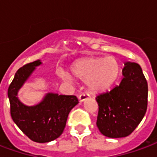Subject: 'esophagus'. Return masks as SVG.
<instances>
[{
    "label": "esophagus",
    "mask_w": 157,
    "mask_h": 157,
    "mask_svg": "<svg viewBox=\"0 0 157 157\" xmlns=\"http://www.w3.org/2000/svg\"><path fill=\"white\" fill-rule=\"evenodd\" d=\"M89 97V95L86 93H85V92H83V93H82L80 96H79V101H84L85 100H86Z\"/></svg>",
    "instance_id": "esophagus-1"
}]
</instances>
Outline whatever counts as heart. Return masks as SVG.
I'll return each mask as SVG.
<instances>
[{
    "label": "heart",
    "mask_w": 157,
    "mask_h": 157,
    "mask_svg": "<svg viewBox=\"0 0 157 157\" xmlns=\"http://www.w3.org/2000/svg\"><path fill=\"white\" fill-rule=\"evenodd\" d=\"M71 73L75 78L86 81L90 91L101 92L111 86L120 71L117 59L108 57H87L80 59L71 65ZM64 81L69 82L71 76L69 73H60Z\"/></svg>",
    "instance_id": "heart-1"
}]
</instances>
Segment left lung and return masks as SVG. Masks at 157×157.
I'll return each mask as SVG.
<instances>
[{
  "instance_id": "1",
  "label": "left lung",
  "mask_w": 157,
  "mask_h": 157,
  "mask_svg": "<svg viewBox=\"0 0 157 157\" xmlns=\"http://www.w3.org/2000/svg\"><path fill=\"white\" fill-rule=\"evenodd\" d=\"M120 85L96 97L98 103L96 126L107 137H126L143 119L147 109L148 86L140 67L126 62Z\"/></svg>"
}]
</instances>
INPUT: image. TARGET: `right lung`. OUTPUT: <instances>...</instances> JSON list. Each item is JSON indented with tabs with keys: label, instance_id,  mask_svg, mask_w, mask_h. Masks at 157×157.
<instances>
[{
	"label": "right lung",
	"instance_id": "obj_1",
	"mask_svg": "<svg viewBox=\"0 0 157 157\" xmlns=\"http://www.w3.org/2000/svg\"><path fill=\"white\" fill-rule=\"evenodd\" d=\"M40 64V60H36L17 71L8 88V97L10 116L17 126L31 140L46 143L62 134L70 111L79 101L75 96L54 93H48L42 101L33 106H27L20 101L17 98L18 90Z\"/></svg>",
	"mask_w": 157,
	"mask_h": 157
}]
</instances>
